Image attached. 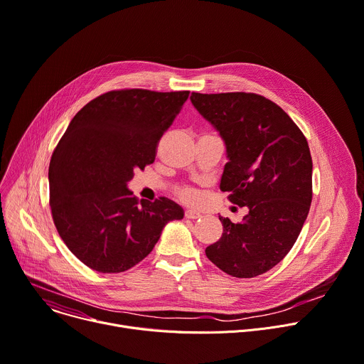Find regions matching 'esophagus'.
I'll return each mask as SVG.
<instances>
[{
	"instance_id": "1",
	"label": "esophagus",
	"mask_w": 364,
	"mask_h": 364,
	"mask_svg": "<svg viewBox=\"0 0 364 364\" xmlns=\"http://www.w3.org/2000/svg\"><path fill=\"white\" fill-rule=\"evenodd\" d=\"M184 215L187 219H199L202 216L199 212H194V210H186Z\"/></svg>"
}]
</instances>
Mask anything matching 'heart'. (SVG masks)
Returning <instances> with one entry per match:
<instances>
[{
  "label": "heart",
  "mask_w": 364,
  "mask_h": 364,
  "mask_svg": "<svg viewBox=\"0 0 364 364\" xmlns=\"http://www.w3.org/2000/svg\"><path fill=\"white\" fill-rule=\"evenodd\" d=\"M178 196L183 202H186L187 205H194L197 200H199V193L197 190L191 188V187H181L178 188Z\"/></svg>",
  "instance_id": "obj_1"
}]
</instances>
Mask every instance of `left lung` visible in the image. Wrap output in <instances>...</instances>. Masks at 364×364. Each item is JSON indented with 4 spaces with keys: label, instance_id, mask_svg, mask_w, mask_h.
<instances>
[{
    "label": "left lung",
    "instance_id": "obj_1",
    "mask_svg": "<svg viewBox=\"0 0 364 364\" xmlns=\"http://www.w3.org/2000/svg\"><path fill=\"white\" fill-rule=\"evenodd\" d=\"M190 100L218 132L228 162L220 190L248 213L220 218L223 232L206 248L229 276L251 279L272 270L299 237L312 202V158L287 113L252 92H193Z\"/></svg>",
    "mask_w": 364,
    "mask_h": 364
}]
</instances>
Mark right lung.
Returning a JSON list of instances; mask_svg holds the SVG:
<instances>
[{"label":"right lung","mask_w":364,"mask_h":364,"mask_svg":"<svg viewBox=\"0 0 364 364\" xmlns=\"http://www.w3.org/2000/svg\"><path fill=\"white\" fill-rule=\"evenodd\" d=\"M190 91H109L71 120L49 165L50 209L62 241L87 267L122 273L142 261L164 226L184 216L167 197L138 202L127 183L152 164L156 144Z\"/></svg>","instance_id":"obj_1"}]
</instances>
